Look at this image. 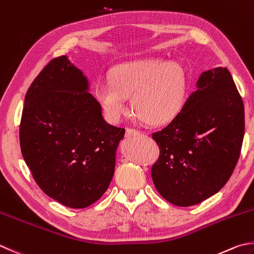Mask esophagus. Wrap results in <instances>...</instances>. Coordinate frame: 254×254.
I'll use <instances>...</instances> for the list:
<instances>
[{"label":"esophagus","mask_w":254,"mask_h":254,"mask_svg":"<svg viewBox=\"0 0 254 254\" xmlns=\"http://www.w3.org/2000/svg\"><path fill=\"white\" fill-rule=\"evenodd\" d=\"M137 135H139V131H138L135 128H128L126 130V137H133Z\"/></svg>","instance_id":"1"}]
</instances>
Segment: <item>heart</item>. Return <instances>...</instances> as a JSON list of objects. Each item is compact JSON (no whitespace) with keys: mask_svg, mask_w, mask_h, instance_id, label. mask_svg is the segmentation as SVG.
<instances>
[{"mask_svg":"<svg viewBox=\"0 0 254 254\" xmlns=\"http://www.w3.org/2000/svg\"><path fill=\"white\" fill-rule=\"evenodd\" d=\"M186 77L177 63L151 59L125 64L114 70L112 82L97 85L96 97L113 122L127 114V97L139 116L152 124L167 123L183 108Z\"/></svg>","mask_w":254,"mask_h":254,"instance_id":"b5f03b06","label":"heart"}]
</instances>
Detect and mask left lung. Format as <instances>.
Segmentation results:
<instances>
[{
    "label": "left lung",
    "instance_id": "obj_1",
    "mask_svg": "<svg viewBox=\"0 0 254 254\" xmlns=\"http://www.w3.org/2000/svg\"><path fill=\"white\" fill-rule=\"evenodd\" d=\"M197 86L178 115L151 135L159 147L152 181L179 207L202 202L228 183L245 135V105L229 69L204 71Z\"/></svg>",
    "mask_w": 254,
    "mask_h": 254
}]
</instances>
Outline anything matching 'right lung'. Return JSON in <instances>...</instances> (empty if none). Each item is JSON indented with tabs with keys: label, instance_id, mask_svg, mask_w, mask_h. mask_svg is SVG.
<instances>
[{
	"label": "right lung",
	"instance_id": "add662e5",
	"mask_svg": "<svg viewBox=\"0 0 254 254\" xmlns=\"http://www.w3.org/2000/svg\"><path fill=\"white\" fill-rule=\"evenodd\" d=\"M82 71L60 56L27 89L20 124L24 160L38 187L60 203L82 209L107 190L125 128L109 125L87 92Z\"/></svg>",
	"mask_w": 254,
	"mask_h": 254
}]
</instances>
